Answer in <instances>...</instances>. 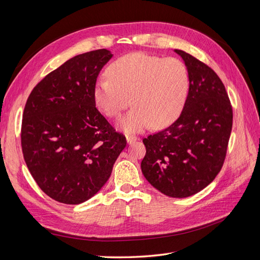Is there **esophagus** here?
I'll use <instances>...</instances> for the list:
<instances>
[{
	"label": "esophagus",
	"instance_id": "obj_1",
	"mask_svg": "<svg viewBox=\"0 0 260 260\" xmlns=\"http://www.w3.org/2000/svg\"><path fill=\"white\" fill-rule=\"evenodd\" d=\"M137 140H139L136 136H130V135H128L127 136V142H128V144H132V143H135Z\"/></svg>",
	"mask_w": 260,
	"mask_h": 260
}]
</instances>
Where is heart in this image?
<instances>
[{
  "label": "heart",
  "mask_w": 260,
  "mask_h": 260,
  "mask_svg": "<svg viewBox=\"0 0 260 260\" xmlns=\"http://www.w3.org/2000/svg\"><path fill=\"white\" fill-rule=\"evenodd\" d=\"M94 88V100L108 117L119 118L132 104L119 125L127 132L142 131L153 124L167 127L186 103L190 73L185 62L146 53H132L116 59Z\"/></svg>",
  "instance_id": "obj_1"
}]
</instances>
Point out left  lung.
<instances>
[{"label":"left lung","mask_w":260,"mask_h":260,"mask_svg":"<svg viewBox=\"0 0 260 260\" xmlns=\"http://www.w3.org/2000/svg\"><path fill=\"white\" fill-rule=\"evenodd\" d=\"M190 73V91L178 119L143 139L141 169L155 188L170 198H187L205 188L221 170L233 112L222 81L209 66L181 50Z\"/></svg>","instance_id":"left-lung-1"}]
</instances>
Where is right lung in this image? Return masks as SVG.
I'll return each instance as SVG.
<instances>
[{
  "label": "right lung",
  "instance_id": "1",
  "mask_svg": "<svg viewBox=\"0 0 260 260\" xmlns=\"http://www.w3.org/2000/svg\"><path fill=\"white\" fill-rule=\"evenodd\" d=\"M112 56L106 49L77 55L46 75L26 102L23 159L39 187L59 203L77 205L96 194L127 145L94 100L98 76Z\"/></svg>",
  "mask_w": 260,
  "mask_h": 260
}]
</instances>
